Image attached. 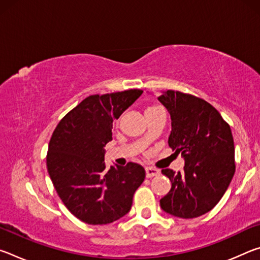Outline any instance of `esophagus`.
Masks as SVG:
<instances>
[{"mask_svg": "<svg viewBox=\"0 0 260 260\" xmlns=\"http://www.w3.org/2000/svg\"><path fill=\"white\" fill-rule=\"evenodd\" d=\"M159 174V171L156 169H152V167H147L146 169V177L147 178H152L156 177V175Z\"/></svg>", "mask_w": 260, "mask_h": 260, "instance_id": "1", "label": "esophagus"}]
</instances>
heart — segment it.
Instances as JSON below:
<instances>
[{
	"instance_id": "1",
	"label": "heart",
	"mask_w": 260,
	"mask_h": 260,
	"mask_svg": "<svg viewBox=\"0 0 260 260\" xmlns=\"http://www.w3.org/2000/svg\"><path fill=\"white\" fill-rule=\"evenodd\" d=\"M153 108H157V105H151V107H149L148 109H153ZM148 109H147V110H148Z\"/></svg>"
}]
</instances>
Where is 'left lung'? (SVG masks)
Returning a JSON list of instances; mask_svg holds the SVG:
<instances>
[{"instance_id":"left-lung-1","label":"left lung","mask_w":260,"mask_h":260,"mask_svg":"<svg viewBox=\"0 0 260 260\" xmlns=\"http://www.w3.org/2000/svg\"><path fill=\"white\" fill-rule=\"evenodd\" d=\"M158 100L172 119L169 146L184 158L182 173L161 170L172 187L160 200V206L174 217H200L218 204L234 177L231 127L218 110L203 99L165 90Z\"/></svg>"}]
</instances>
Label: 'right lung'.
I'll use <instances>...</instances> for the list:
<instances>
[{
    "mask_svg": "<svg viewBox=\"0 0 260 260\" xmlns=\"http://www.w3.org/2000/svg\"><path fill=\"white\" fill-rule=\"evenodd\" d=\"M142 93L128 89L88 96L61 118L51 135L48 173L64 205L83 222L107 225L124 217L146 178V171L136 162L110 170L104 162L113 119Z\"/></svg>",
    "mask_w": 260,
    "mask_h": 260,
    "instance_id": "add662e5",
    "label": "right lung"
}]
</instances>
